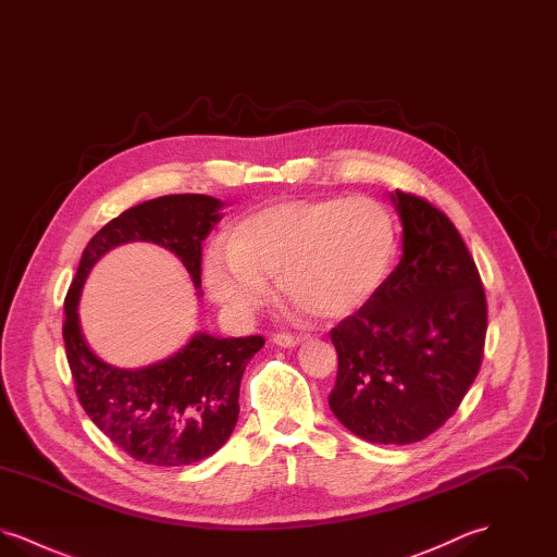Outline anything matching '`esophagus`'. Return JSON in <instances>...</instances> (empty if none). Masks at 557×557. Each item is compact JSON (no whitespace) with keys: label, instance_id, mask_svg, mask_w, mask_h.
Wrapping results in <instances>:
<instances>
[{"label":"esophagus","instance_id":"1","mask_svg":"<svg viewBox=\"0 0 557 557\" xmlns=\"http://www.w3.org/2000/svg\"><path fill=\"white\" fill-rule=\"evenodd\" d=\"M305 341H309V334H275L273 336V343L282 348H294Z\"/></svg>","mask_w":557,"mask_h":557}]
</instances>
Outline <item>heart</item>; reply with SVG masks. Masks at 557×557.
<instances>
[{"label": "heart", "instance_id": "obj_1", "mask_svg": "<svg viewBox=\"0 0 557 557\" xmlns=\"http://www.w3.org/2000/svg\"><path fill=\"white\" fill-rule=\"evenodd\" d=\"M395 252V219L375 198L288 200L239 221L227 250L211 248L205 284L239 319L261 311L267 280L309 318L343 319L370 302Z\"/></svg>", "mask_w": 557, "mask_h": 557}]
</instances>
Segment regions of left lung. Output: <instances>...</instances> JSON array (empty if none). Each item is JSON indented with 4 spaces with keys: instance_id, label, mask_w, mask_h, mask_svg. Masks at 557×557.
I'll return each mask as SVG.
<instances>
[{
    "instance_id": "8db88e82",
    "label": "left lung",
    "mask_w": 557,
    "mask_h": 557,
    "mask_svg": "<svg viewBox=\"0 0 557 557\" xmlns=\"http://www.w3.org/2000/svg\"><path fill=\"white\" fill-rule=\"evenodd\" d=\"M400 261L330 338L338 375L330 409L359 438L411 445L438 430L480 370L486 298L468 246L445 212L395 191Z\"/></svg>"
}]
</instances>
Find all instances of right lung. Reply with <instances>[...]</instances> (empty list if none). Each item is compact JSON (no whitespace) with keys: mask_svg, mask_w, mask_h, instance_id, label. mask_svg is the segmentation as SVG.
<instances>
[{"mask_svg":"<svg viewBox=\"0 0 557 557\" xmlns=\"http://www.w3.org/2000/svg\"><path fill=\"white\" fill-rule=\"evenodd\" d=\"M223 209L225 202L212 196L171 194L119 214L85 246L64 300L62 336L85 413L116 447L148 466H189L227 443L238 422L242 375L265 341L196 332L162 361L135 370L116 368L100 359L83 336V284L112 248L152 242L184 263L200 296L202 242L223 219Z\"/></svg>","mask_w":557,"mask_h":557,"instance_id":"obj_1","label":"right lung"}]
</instances>
